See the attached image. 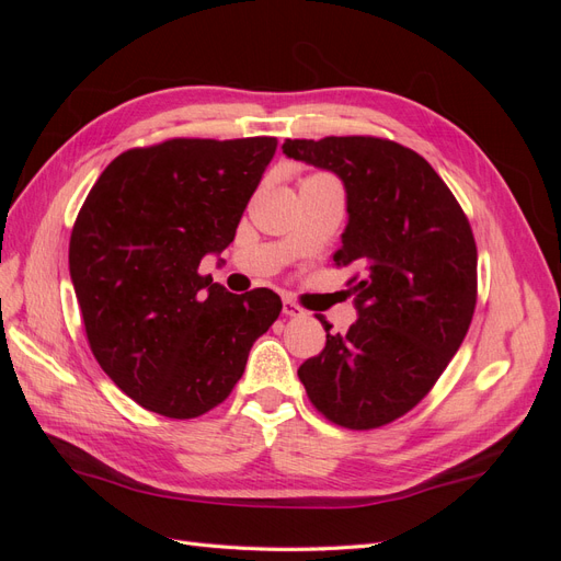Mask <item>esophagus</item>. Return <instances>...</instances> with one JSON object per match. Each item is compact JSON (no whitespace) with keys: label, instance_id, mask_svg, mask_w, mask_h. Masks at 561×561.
<instances>
[{"label":"esophagus","instance_id":"1","mask_svg":"<svg viewBox=\"0 0 561 561\" xmlns=\"http://www.w3.org/2000/svg\"><path fill=\"white\" fill-rule=\"evenodd\" d=\"M283 313H285L287 318H304V316H307V311H304V309L299 307V304H295L293 299H285V301H283Z\"/></svg>","mask_w":561,"mask_h":561}]
</instances>
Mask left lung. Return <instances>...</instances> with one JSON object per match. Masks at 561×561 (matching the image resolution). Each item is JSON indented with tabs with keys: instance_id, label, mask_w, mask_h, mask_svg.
Listing matches in <instances>:
<instances>
[{
	"instance_id": "left-lung-1",
	"label": "left lung",
	"mask_w": 561,
	"mask_h": 561,
	"mask_svg": "<svg viewBox=\"0 0 561 561\" xmlns=\"http://www.w3.org/2000/svg\"><path fill=\"white\" fill-rule=\"evenodd\" d=\"M290 159L344 180L348 227L334 266L358 320L299 367L316 410L351 431L404 416L431 393L461 346L478 304V245L463 208L433 165L375 135L285 140Z\"/></svg>"
}]
</instances>
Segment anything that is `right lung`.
Segmentation results:
<instances>
[{
	"label": "right lung",
	"instance_id": "obj_1",
	"mask_svg": "<svg viewBox=\"0 0 561 561\" xmlns=\"http://www.w3.org/2000/svg\"><path fill=\"white\" fill-rule=\"evenodd\" d=\"M278 140L171 138L118 154L70 236V276L105 375L149 412L196 419L225 402L278 318L276 293L231 295L198 274L222 252Z\"/></svg>",
	"mask_w": 561,
	"mask_h": 561
}]
</instances>
